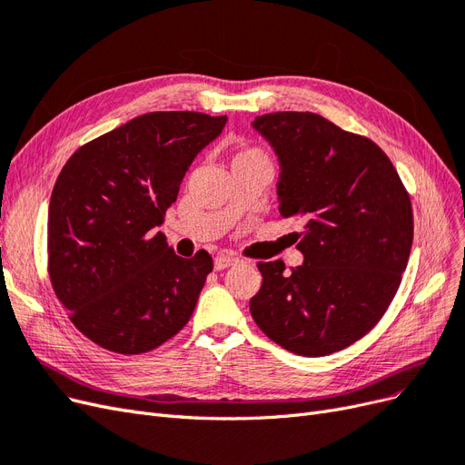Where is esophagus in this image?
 I'll use <instances>...</instances> for the list:
<instances>
[{
    "mask_svg": "<svg viewBox=\"0 0 465 465\" xmlns=\"http://www.w3.org/2000/svg\"><path fill=\"white\" fill-rule=\"evenodd\" d=\"M242 261L230 257V254H220V257L214 259V271H226V268H232L235 264H239Z\"/></svg>",
    "mask_w": 465,
    "mask_h": 465,
    "instance_id": "esophagus-1",
    "label": "esophagus"
}]
</instances>
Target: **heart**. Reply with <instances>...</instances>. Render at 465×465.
<instances>
[{
    "instance_id": "obj_1",
    "label": "heart",
    "mask_w": 465,
    "mask_h": 465,
    "mask_svg": "<svg viewBox=\"0 0 465 465\" xmlns=\"http://www.w3.org/2000/svg\"><path fill=\"white\" fill-rule=\"evenodd\" d=\"M254 158H266L264 153L257 151V148H247V151H239L235 156H233V162H243V160H254Z\"/></svg>"
}]
</instances>
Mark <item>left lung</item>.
Here are the masks:
<instances>
[{"mask_svg":"<svg viewBox=\"0 0 465 465\" xmlns=\"http://www.w3.org/2000/svg\"><path fill=\"white\" fill-rule=\"evenodd\" d=\"M280 175L282 216L305 220L303 264L259 262L262 286L249 309L261 331L297 355L351 346L381 321L406 271L411 203L392 162L372 141L311 112L254 117Z\"/></svg>","mask_w":465,"mask_h":465,"instance_id":"left-lung-1","label":"left lung"}]
</instances>
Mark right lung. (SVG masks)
<instances>
[{
	"mask_svg": "<svg viewBox=\"0 0 465 465\" xmlns=\"http://www.w3.org/2000/svg\"><path fill=\"white\" fill-rule=\"evenodd\" d=\"M228 117L153 112L81 146L48 211V271L73 324L115 353L151 351L191 319L213 259L177 257L162 226Z\"/></svg>",
	"mask_w": 465,
	"mask_h": 465,
	"instance_id": "1",
	"label": "right lung"
}]
</instances>
